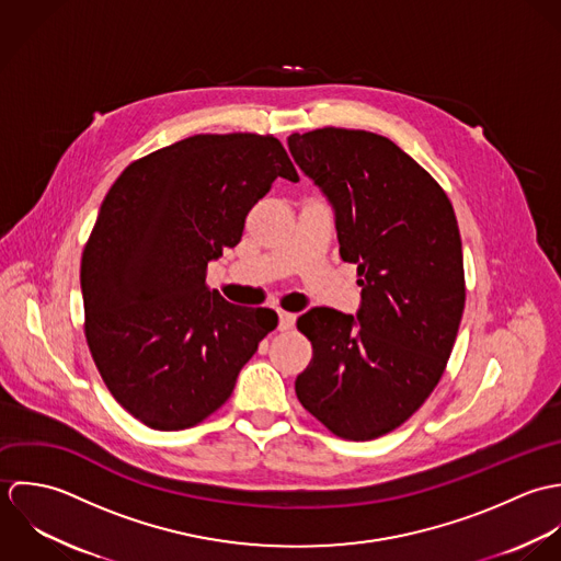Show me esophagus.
Wrapping results in <instances>:
<instances>
[{"mask_svg": "<svg viewBox=\"0 0 561 561\" xmlns=\"http://www.w3.org/2000/svg\"><path fill=\"white\" fill-rule=\"evenodd\" d=\"M295 321H297L295 314H290V312H279V325H277V330H279V332H288V330L295 328Z\"/></svg>", "mask_w": 561, "mask_h": 561, "instance_id": "esophagus-1", "label": "esophagus"}]
</instances>
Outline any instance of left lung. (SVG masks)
<instances>
[{
    "mask_svg": "<svg viewBox=\"0 0 561 561\" xmlns=\"http://www.w3.org/2000/svg\"><path fill=\"white\" fill-rule=\"evenodd\" d=\"M297 167L336 215L340 257L357 264V319L314 308L297 328L312 359L301 405L344 440L403 425L438 386L466 286L457 219L440 184L390 138L323 127L290 134Z\"/></svg>",
    "mask_w": 561,
    "mask_h": 561,
    "instance_id": "left-lung-1",
    "label": "left lung"
}]
</instances>
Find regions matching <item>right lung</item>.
<instances>
[{
    "instance_id": "1",
    "label": "right lung",
    "mask_w": 561,
    "mask_h": 561,
    "mask_svg": "<svg viewBox=\"0 0 561 561\" xmlns=\"http://www.w3.org/2000/svg\"><path fill=\"white\" fill-rule=\"evenodd\" d=\"M299 182L266 134H197L131 162L82 253L84 334L121 408L151 430L195 427L229 399L240 368L277 328L206 286L277 180Z\"/></svg>"
}]
</instances>
